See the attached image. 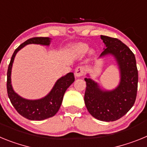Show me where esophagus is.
<instances>
[{
  "mask_svg": "<svg viewBox=\"0 0 147 147\" xmlns=\"http://www.w3.org/2000/svg\"><path fill=\"white\" fill-rule=\"evenodd\" d=\"M85 68L83 66H79L76 68L75 70V76L76 77L79 78L80 76H83L84 74H85Z\"/></svg>",
  "mask_w": 147,
  "mask_h": 147,
  "instance_id": "1",
  "label": "esophagus"
}]
</instances>
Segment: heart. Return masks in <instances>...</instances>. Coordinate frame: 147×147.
Instances as JSON below:
<instances>
[{
	"instance_id": "obj_1",
	"label": "heart",
	"mask_w": 147,
	"mask_h": 147,
	"mask_svg": "<svg viewBox=\"0 0 147 147\" xmlns=\"http://www.w3.org/2000/svg\"><path fill=\"white\" fill-rule=\"evenodd\" d=\"M80 48H81L82 49H83V50H86L87 49V46L85 45H80Z\"/></svg>"
}]
</instances>
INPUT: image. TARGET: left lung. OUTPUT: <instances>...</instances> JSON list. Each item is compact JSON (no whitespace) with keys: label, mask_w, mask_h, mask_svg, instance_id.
<instances>
[{"label":"left lung","mask_w":147,"mask_h":147,"mask_svg":"<svg viewBox=\"0 0 147 147\" xmlns=\"http://www.w3.org/2000/svg\"><path fill=\"white\" fill-rule=\"evenodd\" d=\"M105 49L99 58L111 56L116 62L120 74L119 85L113 90L101 88L87 74L85 103L90 114L103 121H114L124 116L134 105L138 75L134 54L116 38L101 35Z\"/></svg>","instance_id":"8db88e82"}]
</instances>
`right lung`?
<instances>
[{
  "label": "right lung",
  "instance_id": "obj_1",
  "mask_svg": "<svg viewBox=\"0 0 147 147\" xmlns=\"http://www.w3.org/2000/svg\"><path fill=\"white\" fill-rule=\"evenodd\" d=\"M51 41L49 37H34L26 40L15 49L10 60L7 71V93L10 102L19 114L32 121H41L52 117L58 112L66 90L75 80L74 73L70 72L58 79L52 89L45 96L39 99L23 98L14 90L11 85V74L12 65L16 54L28 44L49 46Z\"/></svg>",
  "mask_w": 147,
  "mask_h": 147
}]
</instances>
